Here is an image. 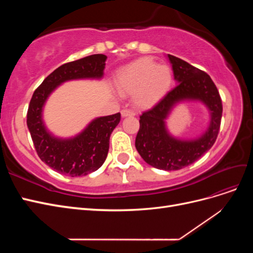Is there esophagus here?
<instances>
[{
    "mask_svg": "<svg viewBox=\"0 0 253 253\" xmlns=\"http://www.w3.org/2000/svg\"><path fill=\"white\" fill-rule=\"evenodd\" d=\"M135 113L131 110H122L121 111V116L122 117H128V116H134Z\"/></svg>",
    "mask_w": 253,
    "mask_h": 253,
    "instance_id": "esophagus-1",
    "label": "esophagus"
}]
</instances>
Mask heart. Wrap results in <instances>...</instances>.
Returning a JSON list of instances; mask_svg holds the SVG:
<instances>
[{"instance_id":"heart-1","label":"heart","mask_w":253,"mask_h":253,"mask_svg":"<svg viewBox=\"0 0 253 253\" xmlns=\"http://www.w3.org/2000/svg\"><path fill=\"white\" fill-rule=\"evenodd\" d=\"M172 81L169 66L158 65L151 58H140L118 72L116 87L121 95H133L136 108L148 110L163 100Z\"/></svg>"}]
</instances>
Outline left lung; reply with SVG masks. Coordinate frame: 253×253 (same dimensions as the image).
I'll return each instance as SVG.
<instances>
[{"label": "left lung", "instance_id": "8db88e82", "mask_svg": "<svg viewBox=\"0 0 253 253\" xmlns=\"http://www.w3.org/2000/svg\"><path fill=\"white\" fill-rule=\"evenodd\" d=\"M167 57L176 86L154 108L141 115L135 147L148 165L159 170L176 171L193 164L211 149L218 134L223 105L208 74L177 57ZM183 102H200L210 112L209 126L201 135L189 140L172 135L166 126V119L174 106Z\"/></svg>", "mask_w": 253, "mask_h": 253}]
</instances>
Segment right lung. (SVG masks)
<instances>
[{
    "label": "right lung",
    "instance_id": "1",
    "mask_svg": "<svg viewBox=\"0 0 253 253\" xmlns=\"http://www.w3.org/2000/svg\"><path fill=\"white\" fill-rule=\"evenodd\" d=\"M106 59L105 55L97 53L61 65L44 79L30 100L27 126L36 151L43 163L60 174L78 177L97 171L103 165L111 134L120 121V113L97 117L77 135L63 138L53 135L45 126L44 105L64 82L102 79Z\"/></svg>",
    "mask_w": 253,
    "mask_h": 253
}]
</instances>
